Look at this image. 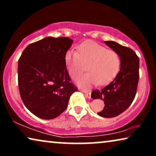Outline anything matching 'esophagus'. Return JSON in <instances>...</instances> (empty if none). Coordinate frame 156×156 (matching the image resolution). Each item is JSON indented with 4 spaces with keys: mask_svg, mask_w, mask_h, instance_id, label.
<instances>
[{
    "mask_svg": "<svg viewBox=\"0 0 156 156\" xmlns=\"http://www.w3.org/2000/svg\"><path fill=\"white\" fill-rule=\"evenodd\" d=\"M85 93V95H86V97L88 98V99H90L91 98V92H89V91H84Z\"/></svg>",
    "mask_w": 156,
    "mask_h": 156,
    "instance_id": "obj_1",
    "label": "esophagus"
}]
</instances>
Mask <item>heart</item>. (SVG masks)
Returning a JSON list of instances; mask_svg holds the SVG:
<instances>
[{
  "instance_id": "obj_1",
  "label": "heart",
  "mask_w": 156,
  "mask_h": 156,
  "mask_svg": "<svg viewBox=\"0 0 156 156\" xmlns=\"http://www.w3.org/2000/svg\"><path fill=\"white\" fill-rule=\"evenodd\" d=\"M65 61L68 73L72 79L80 77L87 65V72L77 81L83 89L110 83L120 71L121 59L116 51L108 50L94 42L81 44L77 51L69 50L66 52Z\"/></svg>"
}]
</instances>
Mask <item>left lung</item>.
<instances>
[{"instance_id": "1", "label": "left lung", "mask_w": 156, "mask_h": 156, "mask_svg": "<svg viewBox=\"0 0 156 156\" xmlns=\"http://www.w3.org/2000/svg\"><path fill=\"white\" fill-rule=\"evenodd\" d=\"M104 43L120 55L121 69L114 81L100 90H94L91 97L104 100L105 106L98 115L112 118L126 110L136 97L139 80V58L131 48L116 42L104 41Z\"/></svg>"}]
</instances>
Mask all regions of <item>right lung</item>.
Returning <instances> with one entry per match:
<instances>
[{"instance_id": "add662e5", "label": "right lung", "mask_w": 156, "mask_h": 156, "mask_svg": "<svg viewBox=\"0 0 156 156\" xmlns=\"http://www.w3.org/2000/svg\"><path fill=\"white\" fill-rule=\"evenodd\" d=\"M72 42L67 37H45L27 45L19 58L20 97L27 109L40 119L59 116L77 90L70 82L65 61Z\"/></svg>"}]
</instances>
